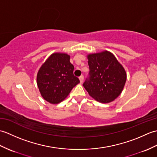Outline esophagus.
Returning a JSON list of instances; mask_svg holds the SVG:
<instances>
[{"label":"esophagus","mask_w":157,"mask_h":157,"mask_svg":"<svg viewBox=\"0 0 157 157\" xmlns=\"http://www.w3.org/2000/svg\"><path fill=\"white\" fill-rule=\"evenodd\" d=\"M79 78V81H80V83H82L83 82H84V76L81 75Z\"/></svg>","instance_id":"obj_1"}]
</instances>
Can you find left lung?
I'll return each instance as SVG.
<instances>
[{
    "mask_svg": "<svg viewBox=\"0 0 157 157\" xmlns=\"http://www.w3.org/2000/svg\"><path fill=\"white\" fill-rule=\"evenodd\" d=\"M89 77L84 87L96 101L109 103L121 94L127 74L115 56L107 51L88 55Z\"/></svg>",
    "mask_w": 157,
    "mask_h": 157,
    "instance_id": "left-lung-1",
    "label": "left lung"
}]
</instances>
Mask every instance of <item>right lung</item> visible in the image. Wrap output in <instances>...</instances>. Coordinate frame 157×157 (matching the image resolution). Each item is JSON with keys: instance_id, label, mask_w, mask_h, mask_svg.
Instances as JSON below:
<instances>
[{"instance_id": "right-lung-1", "label": "right lung", "mask_w": 157, "mask_h": 157, "mask_svg": "<svg viewBox=\"0 0 157 157\" xmlns=\"http://www.w3.org/2000/svg\"><path fill=\"white\" fill-rule=\"evenodd\" d=\"M66 53H53L40 67L37 85L41 96L51 104H58L67 97L79 80L73 75L74 67Z\"/></svg>"}]
</instances>
